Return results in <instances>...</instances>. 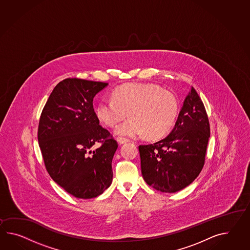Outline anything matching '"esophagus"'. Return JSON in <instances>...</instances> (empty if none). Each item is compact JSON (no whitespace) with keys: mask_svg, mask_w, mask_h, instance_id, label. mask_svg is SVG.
Masks as SVG:
<instances>
[{"mask_svg":"<svg viewBox=\"0 0 250 250\" xmlns=\"http://www.w3.org/2000/svg\"><path fill=\"white\" fill-rule=\"evenodd\" d=\"M116 141L118 142V144L119 145H124V144H125V143H127V142H129V140L128 139H126V138H124V137H117L116 138Z\"/></svg>","mask_w":250,"mask_h":250,"instance_id":"1","label":"esophagus"}]
</instances>
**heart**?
Segmentation results:
<instances>
[{
	"label": "heart",
	"instance_id": "1",
	"mask_svg": "<svg viewBox=\"0 0 250 250\" xmlns=\"http://www.w3.org/2000/svg\"><path fill=\"white\" fill-rule=\"evenodd\" d=\"M127 121L116 129V134L136 137L145 134L158 140L169 134L176 122L179 102L171 92L154 84L130 83L116 87L112 99L102 100L96 107L98 120L114 127L126 116Z\"/></svg>",
	"mask_w": 250,
	"mask_h": 250
}]
</instances>
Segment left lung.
<instances>
[{
    "label": "left lung",
    "mask_w": 250,
    "mask_h": 250,
    "mask_svg": "<svg viewBox=\"0 0 250 250\" xmlns=\"http://www.w3.org/2000/svg\"><path fill=\"white\" fill-rule=\"evenodd\" d=\"M209 134L204 104L191 87L169 135L152 145L139 146L146 183L168 193L187 187L203 168Z\"/></svg>",
    "instance_id": "obj_1"
}]
</instances>
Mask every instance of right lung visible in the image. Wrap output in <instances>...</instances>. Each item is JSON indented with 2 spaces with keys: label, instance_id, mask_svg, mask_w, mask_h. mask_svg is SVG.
Returning a JSON list of instances; mask_svg holds the SVG:
<instances>
[{
  "label": "right lung",
  "instance_id": "obj_1",
  "mask_svg": "<svg viewBox=\"0 0 250 250\" xmlns=\"http://www.w3.org/2000/svg\"><path fill=\"white\" fill-rule=\"evenodd\" d=\"M107 83L66 79L51 92L41 116L38 140L49 176L79 199L102 194L112 183L118 145L99 125L93 99ZM99 142L96 150L92 146Z\"/></svg>",
  "mask_w": 250,
  "mask_h": 250
}]
</instances>
